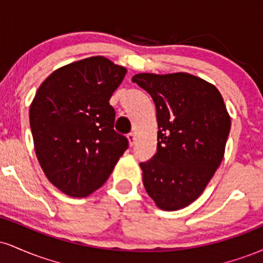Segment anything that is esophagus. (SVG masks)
<instances>
[{
    "mask_svg": "<svg viewBox=\"0 0 263 263\" xmlns=\"http://www.w3.org/2000/svg\"><path fill=\"white\" fill-rule=\"evenodd\" d=\"M127 140H128V144L129 146H134L135 144V142H136V136H135V134H129L128 136H127Z\"/></svg>",
    "mask_w": 263,
    "mask_h": 263,
    "instance_id": "obj_1",
    "label": "esophagus"
}]
</instances>
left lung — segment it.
I'll return each instance as SVG.
<instances>
[{
    "label": "left lung",
    "instance_id": "left-lung-1",
    "mask_svg": "<svg viewBox=\"0 0 263 263\" xmlns=\"http://www.w3.org/2000/svg\"><path fill=\"white\" fill-rule=\"evenodd\" d=\"M157 108L158 149L140 163L142 182L161 210L183 209L203 194L225 155L231 119L215 85L189 73L132 78Z\"/></svg>",
    "mask_w": 263,
    "mask_h": 263
}]
</instances>
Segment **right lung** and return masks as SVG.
<instances>
[{"label": "right lung", "instance_id": "add662e5", "mask_svg": "<svg viewBox=\"0 0 263 263\" xmlns=\"http://www.w3.org/2000/svg\"><path fill=\"white\" fill-rule=\"evenodd\" d=\"M126 73L105 57H90L54 70L35 92L29 107L35 156L48 180L69 197L101 188L127 149L108 102Z\"/></svg>", "mask_w": 263, "mask_h": 263}]
</instances>
